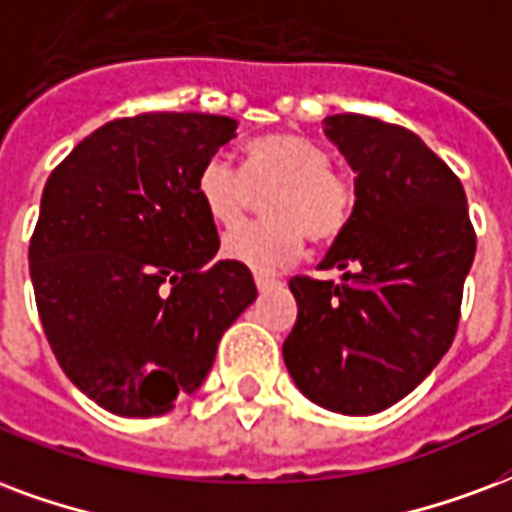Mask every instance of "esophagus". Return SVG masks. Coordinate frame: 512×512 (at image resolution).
Listing matches in <instances>:
<instances>
[{
    "label": "esophagus",
    "mask_w": 512,
    "mask_h": 512,
    "mask_svg": "<svg viewBox=\"0 0 512 512\" xmlns=\"http://www.w3.org/2000/svg\"><path fill=\"white\" fill-rule=\"evenodd\" d=\"M255 285L260 293H266V290H274V287H279L282 282L279 279H274V276H263V274H257L255 276Z\"/></svg>",
    "instance_id": "34e87169"
}]
</instances>
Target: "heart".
Instances as JSON below:
<instances>
[{"label": "heart", "instance_id": "obj_1", "mask_svg": "<svg viewBox=\"0 0 512 512\" xmlns=\"http://www.w3.org/2000/svg\"><path fill=\"white\" fill-rule=\"evenodd\" d=\"M268 188V222L230 230L222 241L227 260L252 271H276L293 263L304 238L328 244L347 230L355 211V184L331 168V154L298 132H271L246 143L238 173L222 154L208 157L195 176V192L211 222L233 227L246 217L255 195Z\"/></svg>", "mask_w": 512, "mask_h": 512}]
</instances>
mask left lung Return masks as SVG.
<instances>
[{
  "label": "left lung",
  "instance_id": "obj_1",
  "mask_svg": "<svg viewBox=\"0 0 512 512\" xmlns=\"http://www.w3.org/2000/svg\"><path fill=\"white\" fill-rule=\"evenodd\" d=\"M325 135L358 173L350 225L320 263L342 282L290 279L298 320L282 352L306 399L374 415L450 350L478 238L461 181L415 132L339 113Z\"/></svg>",
  "mask_w": 512,
  "mask_h": 512
}]
</instances>
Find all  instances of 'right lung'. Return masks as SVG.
Segmentation results:
<instances>
[{
    "label": "right lung",
    "mask_w": 512,
    "mask_h": 512,
    "mask_svg": "<svg viewBox=\"0 0 512 512\" xmlns=\"http://www.w3.org/2000/svg\"><path fill=\"white\" fill-rule=\"evenodd\" d=\"M236 119L140 113L83 138L48 176L29 241L45 339L102 410L151 418L198 391L222 333L257 298L249 268L214 260L195 192Z\"/></svg>",
    "instance_id": "1"
}]
</instances>
